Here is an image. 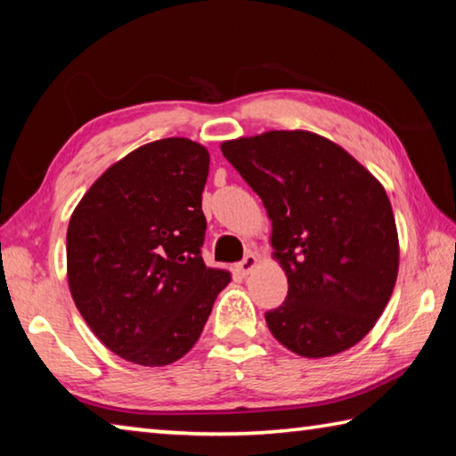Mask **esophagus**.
<instances>
[{"instance_id":"1","label":"esophagus","mask_w":456,"mask_h":456,"mask_svg":"<svg viewBox=\"0 0 456 456\" xmlns=\"http://www.w3.org/2000/svg\"><path fill=\"white\" fill-rule=\"evenodd\" d=\"M257 265V257L253 253H247V256L237 264V272L241 275H249L251 269Z\"/></svg>"}]
</instances>
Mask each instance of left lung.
Masks as SVG:
<instances>
[{"instance_id":"left-lung-1","label":"left lung","mask_w":456,"mask_h":456,"mask_svg":"<svg viewBox=\"0 0 456 456\" xmlns=\"http://www.w3.org/2000/svg\"><path fill=\"white\" fill-rule=\"evenodd\" d=\"M264 200L288 297L265 312L277 342L305 358L358 344L380 318L398 273V233L386 191L356 159L305 130L221 144Z\"/></svg>"}]
</instances>
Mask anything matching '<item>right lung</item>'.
Masks as SVG:
<instances>
[{
	"label": "right lung",
	"mask_w": 456,
	"mask_h": 456,
	"mask_svg": "<svg viewBox=\"0 0 456 456\" xmlns=\"http://www.w3.org/2000/svg\"><path fill=\"white\" fill-rule=\"evenodd\" d=\"M209 152L189 138L144 144L92 184L68 225L74 304L108 350L167 366L203 331L231 281L200 257Z\"/></svg>",
	"instance_id": "right-lung-1"
}]
</instances>
